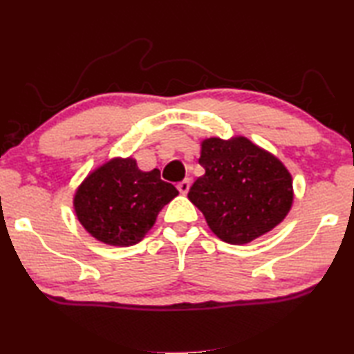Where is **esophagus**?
I'll return each instance as SVG.
<instances>
[{
    "label": "esophagus",
    "instance_id": "obj_1",
    "mask_svg": "<svg viewBox=\"0 0 354 354\" xmlns=\"http://www.w3.org/2000/svg\"><path fill=\"white\" fill-rule=\"evenodd\" d=\"M178 190H179V194H183V195H185L189 192V189H190V179H184V181H181V183H178Z\"/></svg>",
    "mask_w": 354,
    "mask_h": 354
}]
</instances>
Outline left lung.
Wrapping results in <instances>:
<instances>
[{
  "instance_id": "left-lung-1",
  "label": "left lung",
  "mask_w": 354,
  "mask_h": 354,
  "mask_svg": "<svg viewBox=\"0 0 354 354\" xmlns=\"http://www.w3.org/2000/svg\"><path fill=\"white\" fill-rule=\"evenodd\" d=\"M198 162L205 173L192 184L189 199L223 241L244 244L259 239L291 209L289 171L246 138L205 139Z\"/></svg>"
}]
</instances>
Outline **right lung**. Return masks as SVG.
<instances>
[{
	"mask_svg": "<svg viewBox=\"0 0 354 354\" xmlns=\"http://www.w3.org/2000/svg\"><path fill=\"white\" fill-rule=\"evenodd\" d=\"M176 195L175 185L162 181L158 169L142 171L131 158H118L82 183L74 207L82 226L94 239L113 246H133Z\"/></svg>",
	"mask_w": 354,
	"mask_h": 354,
	"instance_id": "obj_1",
	"label": "right lung"
}]
</instances>
